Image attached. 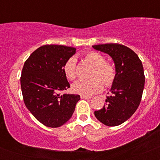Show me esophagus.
<instances>
[{
	"mask_svg": "<svg viewBox=\"0 0 160 160\" xmlns=\"http://www.w3.org/2000/svg\"><path fill=\"white\" fill-rule=\"evenodd\" d=\"M80 98H82V99H90V98H92V97L86 96V95H81V96H80Z\"/></svg>",
	"mask_w": 160,
	"mask_h": 160,
	"instance_id": "esophagus-1",
	"label": "esophagus"
}]
</instances>
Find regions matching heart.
I'll return each mask as SVG.
<instances>
[{
    "instance_id": "obj_1",
    "label": "heart",
    "mask_w": 160,
    "mask_h": 160,
    "mask_svg": "<svg viewBox=\"0 0 160 160\" xmlns=\"http://www.w3.org/2000/svg\"><path fill=\"white\" fill-rule=\"evenodd\" d=\"M85 60L93 67L89 80L79 81L72 86V90L76 94L89 96L100 92L105 87L109 88L113 85L116 79V68L114 65L99 52L89 51L86 53ZM63 71L65 77L69 80L74 81L77 78V62L75 58L71 57L64 65Z\"/></svg>"
}]
</instances>
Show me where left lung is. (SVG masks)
Masks as SVG:
<instances>
[{"label":"left lung","mask_w":160,"mask_h":160,"mask_svg":"<svg viewBox=\"0 0 160 160\" xmlns=\"http://www.w3.org/2000/svg\"><path fill=\"white\" fill-rule=\"evenodd\" d=\"M92 47L109 55L116 68L111 93L102 109L95 111V116L106 126H119L129 119L140 104L145 81L142 63L136 53L124 45L106 43Z\"/></svg>","instance_id":"8db88e82"}]
</instances>
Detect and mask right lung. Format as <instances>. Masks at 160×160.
<instances>
[{
	"label": "right lung",
	"instance_id": "right-lung-1",
	"mask_svg": "<svg viewBox=\"0 0 160 160\" xmlns=\"http://www.w3.org/2000/svg\"><path fill=\"white\" fill-rule=\"evenodd\" d=\"M75 52L74 47L44 45L34 51L24 64L20 78L24 103L46 126L57 128L65 124L80 99L79 95L61 94L70 87L64 65Z\"/></svg>",
	"mask_w": 160,
	"mask_h": 160
}]
</instances>
